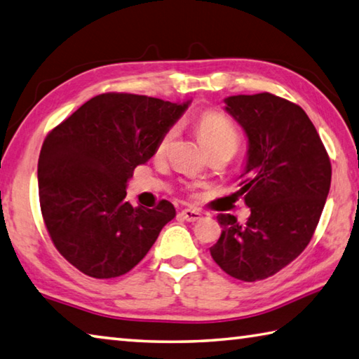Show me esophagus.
<instances>
[{"label": "esophagus", "mask_w": 359, "mask_h": 359, "mask_svg": "<svg viewBox=\"0 0 359 359\" xmlns=\"http://www.w3.org/2000/svg\"><path fill=\"white\" fill-rule=\"evenodd\" d=\"M181 215L187 222H198L201 219V212L195 211V209H184V211H181Z\"/></svg>", "instance_id": "1"}]
</instances>
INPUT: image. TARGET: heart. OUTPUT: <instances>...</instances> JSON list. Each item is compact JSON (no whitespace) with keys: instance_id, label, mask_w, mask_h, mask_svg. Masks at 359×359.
Segmentation results:
<instances>
[{"instance_id":"b5f03b06","label":"heart","mask_w":359,"mask_h":359,"mask_svg":"<svg viewBox=\"0 0 359 359\" xmlns=\"http://www.w3.org/2000/svg\"><path fill=\"white\" fill-rule=\"evenodd\" d=\"M197 130L200 134V139L206 150L211 151H229L231 154L236 153L239 147V133L231 120H229L225 114L220 111H206L203 112L197 120ZM175 134H177V128L172 126L167 130L164 136L158 142L156 151L164 153L170 142L173 140Z\"/></svg>"}]
</instances>
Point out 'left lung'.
<instances>
[{"label":"left lung","instance_id":"1","mask_svg":"<svg viewBox=\"0 0 359 359\" xmlns=\"http://www.w3.org/2000/svg\"><path fill=\"white\" fill-rule=\"evenodd\" d=\"M248 137L241 175L247 223L219 214L222 234L209 248L233 278L258 281L280 272L306 248L331 184L328 153L300 106L264 92L225 98Z\"/></svg>","mask_w":359,"mask_h":359}]
</instances>
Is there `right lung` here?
Segmentation results:
<instances>
[{"label": "right lung", "mask_w": 359, "mask_h": 359, "mask_svg": "<svg viewBox=\"0 0 359 359\" xmlns=\"http://www.w3.org/2000/svg\"><path fill=\"white\" fill-rule=\"evenodd\" d=\"M187 103L101 93L43 140L37 178L45 226L57 252L92 278H116L144 259L177 211L125 201L134 168L156 153Z\"/></svg>", "instance_id": "right-lung-1"}]
</instances>
